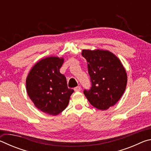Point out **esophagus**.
I'll return each mask as SVG.
<instances>
[{"label": "esophagus", "instance_id": "1", "mask_svg": "<svg viewBox=\"0 0 151 151\" xmlns=\"http://www.w3.org/2000/svg\"><path fill=\"white\" fill-rule=\"evenodd\" d=\"M74 90H75V91H80L81 90V87L80 86H77L76 87L74 88Z\"/></svg>", "mask_w": 151, "mask_h": 151}]
</instances>
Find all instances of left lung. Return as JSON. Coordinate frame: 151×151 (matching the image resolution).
Wrapping results in <instances>:
<instances>
[{"instance_id": "obj_1", "label": "left lung", "mask_w": 151, "mask_h": 151, "mask_svg": "<svg viewBox=\"0 0 151 151\" xmlns=\"http://www.w3.org/2000/svg\"><path fill=\"white\" fill-rule=\"evenodd\" d=\"M87 60L91 87L84 90L86 99L94 107L102 111L115 104L125 91L126 70L121 61L108 50H83Z\"/></svg>"}]
</instances>
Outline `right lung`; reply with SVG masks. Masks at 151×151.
<instances>
[{
	"mask_svg": "<svg viewBox=\"0 0 151 151\" xmlns=\"http://www.w3.org/2000/svg\"><path fill=\"white\" fill-rule=\"evenodd\" d=\"M63 62L62 58H45L33 66L27 78L30 99L38 109L50 115H57L66 109L74 92L60 73Z\"/></svg>",
	"mask_w": 151,
	"mask_h": 151,
	"instance_id": "right-lung-1",
	"label": "right lung"
}]
</instances>
